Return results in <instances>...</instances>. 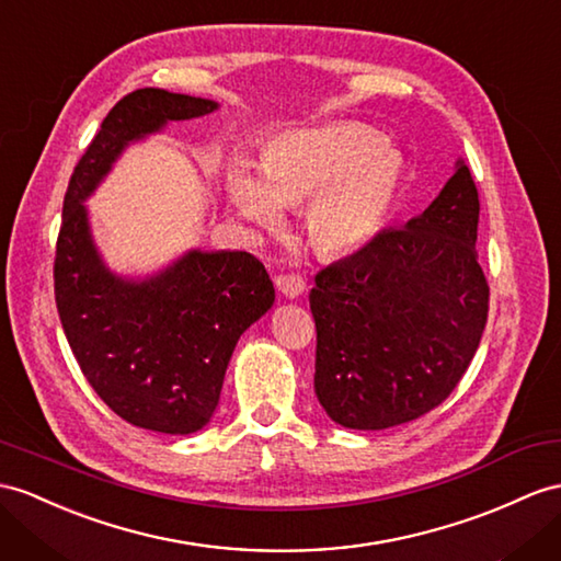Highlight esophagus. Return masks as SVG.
Wrapping results in <instances>:
<instances>
[{"label": "esophagus", "instance_id": "esophagus-1", "mask_svg": "<svg viewBox=\"0 0 561 561\" xmlns=\"http://www.w3.org/2000/svg\"><path fill=\"white\" fill-rule=\"evenodd\" d=\"M277 289L286 296V298H298L300 294L306 291V279L300 275H284L277 279Z\"/></svg>", "mask_w": 561, "mask_h": 561}]
</instances>
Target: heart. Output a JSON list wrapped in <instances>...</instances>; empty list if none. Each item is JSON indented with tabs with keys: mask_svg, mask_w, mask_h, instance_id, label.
<instances>
[{
	"mask_svg": "<svg viewBox=\"0 0 561 561\" xmlns=\"http://www.w3.org/2000/svg\"><path fill=\"white\" fill-rule=\"evenodd\" d=\"M403 182V151L365 125L334 123L270 139L261 175L247 158H234L227 196L255 227H277L282 208L308 204L304 225L314 251L346 255L379 237Z\"/></svg>",
	"mask_w": 561,
	"mask_h": 561,
	"instance_id": "b5f03b06",
	"label": "heart"
}]
</instances>
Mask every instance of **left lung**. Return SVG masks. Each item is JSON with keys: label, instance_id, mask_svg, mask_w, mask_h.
I'll return each instance as SVG.
<instances>
[{"label": "left lung", "instance_id": "obj_1", "mask_svg": "<svg viewBox=\"0 0 561 561\" xmlns=\"http://www.w3.org/2000/svg\"><path fill=\"white\" fill-rule=\"evenodd\" d=\"M479 192L462 158L431 206L314 277V393L336 424L422 417L462 379L488 318Z\"/></svg>", "mask_w": 561, "mask_h": 561}]
</instances>
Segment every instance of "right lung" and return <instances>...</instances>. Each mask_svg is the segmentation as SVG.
<instances>
[{
  "instance_id": "1",
  "label": "right lung",
  "mask_w": 561,
  "mask_h": 561,
  "mask_svg": "<svg viewBox=\"0 0 561 561\" xmlns=\"http://www.w3.org/2000/svg\"><path fill=\"white\" fill-rule=\"evenodd\" d=\"M218 108L158 88L123 96L64 198L54 294L70 351L118 417L158 434H194L210 422L237 341L275 304V286L247 251L190 249L151 275H118L96 247L84 201L130 144Z\"/></svg>"
}]
</instances>
